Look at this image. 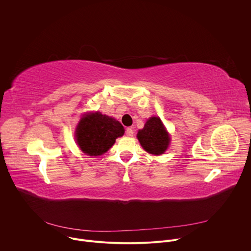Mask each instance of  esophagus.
I'll return each instance as SVG.
<instances>
[{
    "instance_id": "34e87169",
    "label": "esophagus",
    "mask_w": 251,
    "mask_h": 251,
    "mask_svg": "<svg viewBox=\"0 0 251 251\" xmlns=\"http://www.w3.org/2000/svg\"><path fill=\"white\" fill-rule=\"evenodd\" d=\"M125 133H126V135H127L128 137H132V136H133V134H134V132H133L132 128H127V129H126V131H125Z\"/></svg>"
}]
</instances>
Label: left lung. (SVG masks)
I'll list each match as a JSON object with an SVG mask.
<instances>
[{"label": "left lung", "mask_w": 251, "mask_h": 251, "mask_svg": "<svg viewBox=\"0 0 251 251\" xmlns=\"http://www.w3.org/2000/svg\"><path fill=\"white\" fill-rule=\"evenodd\" d=\"M137 138L141 146L150 154H163L170 143V137L164 128L159 117H151L146 122L144 128L139 130Z\"/></svg>", "instance_id": "left-lung-1"}]
</instances>
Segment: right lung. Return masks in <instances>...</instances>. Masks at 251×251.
I'll return each mask as SVG.
<instances>
[{
	"label": "right lung",
	"instance_id": "right-lung-1",
	"mask_svg": "<svg viewBox=\"0 0 251 251\" xmlns=\"http://www.w3.org/2000/svg\"><path fill=\"white\" fill-rule=\"evenodd\" d=\"M124 131L119 121L95 112L81 118L75 137L83 153L89 156H100L113 146L115 140L123 136Z\"/></svg>",
	"mask_w": 251,
	"mask_h": 251
}]
</instances>
